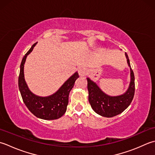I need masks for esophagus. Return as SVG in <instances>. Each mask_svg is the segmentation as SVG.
<instances>
[{"mask_svg": "<svg viewBox=\"0 0 155 155\" xmlns=\"http://www.w3.org/2000/svg\"><path fill=\"white\" fill-rule=\"evenodd\" d=\"M78 74H79V75H80V77L85 76L86 74H87L86 69L84 68H80L78 70Z\"/></svg>", "mask_w": 155, "mask_h": 155, "instance_id": "obj_1", "label": "esophagus"}]
</instances>
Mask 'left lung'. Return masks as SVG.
Here are the masks:
<instances>
[{"instance_id": "obj_1", "label": "left lung", "mask_w": 155, "mask_h": 155, "mask_svg": "<svg viewBox=\"0 0 155 155\" xmlns=\"http://www.w3.org/2000/svg\"><path fill=\"white\" fill-rule=\"evenodd\" d=\"M127 64L130 70V81L129 86L124 94L118 96H109L104 92L90 78H87L88 100L91 108L97 114L104 117L111 118L118 115L128 108L132 102L134 95V75L132 70L130 60L125 53Z\"/></svg>"}]
</instances>
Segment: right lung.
I'll list each match as a JSON object with an SVG mask.
<instances>
[{
	"instance_id": "add662e5",
	"label": "right lung",
	"mask_w": 155,
	"mask_h": 155,
	"mask_svg": "<svg viewBox=\"0 0 155 155\" xmlns=\"http://www.w3.org/2000/svg\"><path fill=\"white\" fill-rule=\"evenodd\" d=\"M37 43L25 55L20 66V74L18 76V88L22 98L27 108L36 117L51 120L61 118L67 110L69 94L73 88L75 81L79 78L78 71L69 77L64 84L54 94L48 96H37L31 91L25 80L24 65L27 57L33 51Z\"/></svg>"
}]
</instances>
